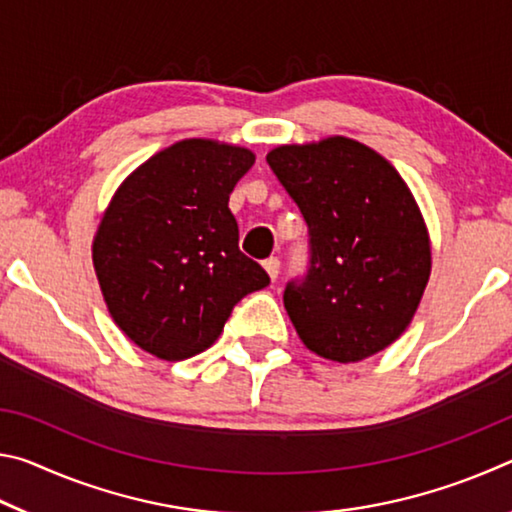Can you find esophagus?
<instances>
[{"mask_svg": "<svg viewBox=\"0 0 512 512\" xmlns=\"http://www.w3.org/2000/svg\"><path fill=\"white\" fill-rule=\"evenodd\" d=\"M264 268H266V273H268V277H271V280H277V275H280V259L268 257L264 262Z\"/></svg>", "mask_w": 512, "mask_h": 512, "instance_id": "1", "label": "esophagus"}]
</instances>
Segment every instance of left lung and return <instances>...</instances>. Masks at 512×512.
<instances>
[{"mask_svg": "<svg viewBox=\"0 0 512 512\" xmlns=\"http://www.w3.org/2000/svg\"><path fill=\"white\" fill-rule=\"evenodd\" d=\"M268 167L309 228V268L284 289L302 343L318 357L368 359L402 336L431 275L429 232L386 158L350 137L284 144Z\"/></svg>", "mask_w": 512, "mask_h": 512, "instance_id": "8db88e82", "label": "left lung"}]
</instances>
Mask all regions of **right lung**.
<instances>
[{"label":"right lung","mask_w":512,"mask_h":512,"mask_svg":"<svg viewBox=\"0 0 512 512\" xmlns=\"http://www.w3.org/2000/svg\"><path fill=\"white\" fill-rule=\"evenodd\" d=\"M253 164L244 146L194 137L155 153L112 196L92 262L112 320L137 348L164 361L201 354L232 307L271 282L239 250L228 207Z\"/></svg>","instance_id":"obj_1"}]
</instances>
